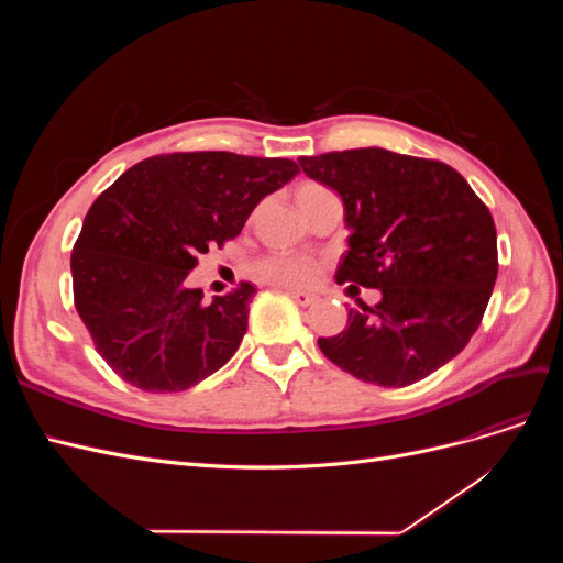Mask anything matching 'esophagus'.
Segmentation results:
<instances>
[{
  "instance_id": "obj_1",
  "label": "esophagus",
  "mask_w": 563,
  "mask_h": 563,
  "mask_svg": "<svg viewBox=\"0 0 563 563\" xmlns=\"http://www.w3.org/2000/svg\"><path fill=\"white\" fill-rule=\"evenodd\" d=\"M288 296H291L298 305H302V308H308V305H312L317 300L314 294H305V291H286Z\"/></svg>"
}]
</instances>
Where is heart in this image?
Returning <instances> with one entry per match:
<instances>
[{
    "mask_svg": "<svg viewBox=\"0 0 563 563\" xmlns=\"http://www.w3.org/2000/svg\"><path fill=\"white\" fill-rule=\"evenodd\" d=\"M319 185H300L298 195L314 190ZM255 277L272 284V286H284V288H305L314 284L319 267L314 261L310 258H300V255H267V258H261L253 267Z\"/></svg>",
    "mask_w": 563,
    "mask_h": 563,
    "instance_id": "heart-1",
    "label": "heart"
}]
</instances>
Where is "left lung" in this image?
Returning <instances> with one entry per match:
<instances>
[{"label": "left lung", "mask_w": 563, "mask_h": 563, "mask_svg": "<svg viewBox=\"0 0 563 563\" xmlns=\"http://www.w3.org/2000/svg\"><path fill=\"white\" fill-rule=\"evenodd\" d=\"M308 178L343 199L347 246L335 282L378 288L319 350L364 383L404 387L465 350L498 277L486 203L444 162L383 147L300 157Z\"/></svg>", "instance_id": "8db88e82"}]
</instances>
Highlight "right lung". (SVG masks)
<instances>
[{"label": "right lung", "instance_id": "obj_1", "mask_svg": "<svg viewBox=\"0 0 563 563\" xmlns=\"http://www.w3.org/2000/svg\"><path fill=\"white\" fill-rule=\"evenodd\" d=\"M296 174L291 159L176 152L131 166L93 201L70 261L75 308L119 378L164 395L232 360L255 286L203 302L185 279Z\"/></svg>", "mask_w": 563, "mask_h": 563}]
</instances>
